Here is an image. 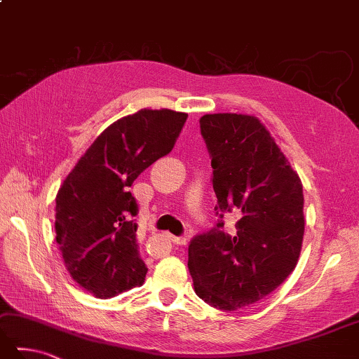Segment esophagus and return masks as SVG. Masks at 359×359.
I'll return each mask as SVG.
<instances>
[{
    "mask_svg": "<svg viewBox=\"0 0 359 359\" xmlns=\"http://www.w3.org/2000/svg\"><path fill=\"white\" fill-rule=\"evenodd\" d=\"M172 242L177 243V245H186V238H182V236H172Z\"/></svg>",
    "mask_w": 359,
    "mask_h": 359,
    "instance_id": "34e87169",
    "label": "esophagus"
}]
</instances>
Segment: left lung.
<instances>
[{
    "label": "left lung",
    "mask_w": 359,
    "mask_h": 359,
    "mask_svg": "<svg viewBox=\"0 0 359 359\" xmlns=\"http://www.w3.org/2000/svg\"><path fill=\"white\" fill-rule=\"evenodd\" d=\"M200 133L212 167L217 223L189 243L195 292L222 311L253 305L278 287L299 261L305 217L303 186L261 121L206 114ZM240 215L236 233L222 215Z\"/></svg>",
    "instance_id": "left-lung-1"
}]
</instances>
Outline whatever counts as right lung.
Segmentation results:
<instances>
[{
  "instance_id": "right-lung-1",
  "label": "right lung",
  "mask_w": 359,
  "mask_h": 359,
  "mask_svg": "<svg viewBox=\"0 0 359 359\" xmlns=\"http://www.w3.org/2000/svg\"><path fill=\"white\" fill-rule=\"evenodd\" d=\"M187 114L142 109L100 134L56 195V242L72 278L98 299L142 286L147 267L137 252L139 212L130 187L172 151Z\"/></svg>"
}]
</instances>
